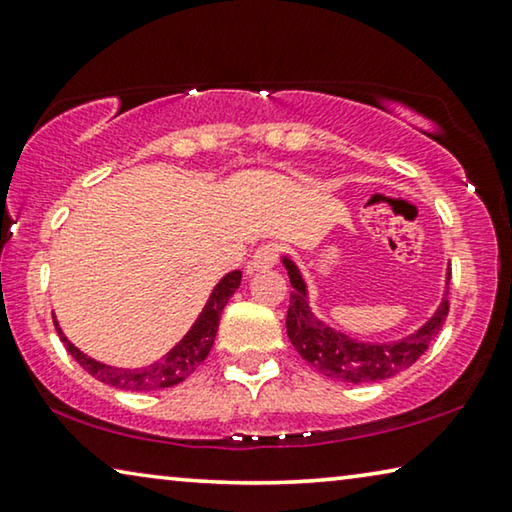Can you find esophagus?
Here are the masks:
<instances>
[{
    "label": "esophagus",
    "instance_id": "esophagus-1",
    "mask_svg": "<svg viewBox=\"0 0 512 512\" xmlns=\"http://www.w3.org/2000/svg\"><path fill=\"white\" fill-rule=\"evenodd\" d=\"M279 251H281L279 244H274V242L261 244V247H258V249L254 251V258H251V261H249L247 272L254 274V272H258V270H268V268H272V265L277 263Z\"/></svg>",
    "mask_w": 512,
    "mask_h": 512
}]
</instances>
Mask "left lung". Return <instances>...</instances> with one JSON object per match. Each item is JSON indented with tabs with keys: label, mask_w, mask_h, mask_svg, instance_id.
<instances>
[{
	"label": "left lung",
	"mask_w": 512,
	"mask_h": 512,
	"mask_svg": "<svg viewBox=\"0 0 512 512\" xmlns=\"http://www.w3.org/2000/svg\"><path fill=\"white\" fill-rule=\"evenodd\" d=\"M284 268L288 270V279H291V305H288L286 314V332L295 351L300 358L309 362L316 372H321L328 379L342 381V383H374L390 379L402 372V369L411 367L427 346L436 337V332L443 328L448 316V284H450V268L446 272V295H443L441 305L436 307L434 316L418 328L413 335L397 339V342L388 344H369L358 342V339L337 332L330 325L311 314L307 302V284L302 279L291 258H281Z\"/></svg>",
	"instance_id": "left-lung-1"
}]
</instances>
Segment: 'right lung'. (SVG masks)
<instances>
[{
  "label": "right lung",
  "instance_id": "right-lung-1",
  "mask_svg": "<svg viewBox=\"0 0 512 512\" xmlns=\"http://www.w3.org/2000/svg\"><path fill=\"white\" fill-rule=\"evenodd\" d=\"M240 281H242L240 270L228 272L226 277L214 286V291L210 293V300L205 302L203 311L198 314L196 323L191 325L187 335L170 348L164 358L152 362V365L147 367L124 369V367L103 365V362L90 358V355H85L83 351H78V348L64 337L57 318H53V321L59 332V339H62L66 346V351H69L73 355V360H76L87 374H92L94 379H99L106 385H113L117 390H133V392L170 388V385L182 383L187 376L194 374L196 367L207 358V353H210V348L214 344V337H217L221 311H224L228 298L238 291Z\"/></svg>",
  "mask_w": 512,
  "mask_h": 512
}]
</instances>
